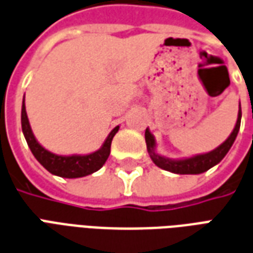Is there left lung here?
I'll return each instance as SVG.
<instances>
[{"mask_svg":"<svg viewBox=\"0 0 253 253\" xmlns=\"http://www.w3.org/2000/svg\"><path fill=\"white\" fill-rule=\"evenodd\" d=\"M241 123V106L239 108V114H237V121L232 133L229 134V137L225 140L222 144H220L217 148H214L210 152L206 154L194 155L191 158H182V159H169L166 156H162L156 152V140H155L154 134L149 132V129H145V143H147V149L148 154L151 156V159L155 165L160 167L162 169L174 172V174H202L205 171H208L211 167H214L215 165H218L221 160L224 159L225 155L228 154V151L230 147L235 143L239 129H240Z\"/></svg>","mask_w":253,"mask_h":253,"instance_id":"left-lung-1","label":"left lung"}]
</instances>
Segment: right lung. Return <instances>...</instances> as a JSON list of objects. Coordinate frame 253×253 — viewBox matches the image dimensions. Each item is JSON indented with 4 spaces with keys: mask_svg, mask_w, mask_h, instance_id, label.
Returning a JSON list of instances; mask_svg holds the SVG:
<instances>
[{
    "mask_svg": "<svg viewBox=\"0 0 253 253\" xmlns=\"http://www.w3.org/2000/svg\"><path fill=\"white\" fill-rule=\"evenodd\" d=\"M21 128L33 156L47 171L62 178H82L98 171L105 165V162L110 155L112 140L114 134L119 132L120 126H116L109 133L104 144L95 152L87 155H56L44 148L35 137L25 110V95H24L23 106H21Z\"/></svg>",
    "mask_w": 253,
    "mask_h": 253,
    "instance_id": "right-lung-1",
    "label": "right lung"
}]
</instances>
